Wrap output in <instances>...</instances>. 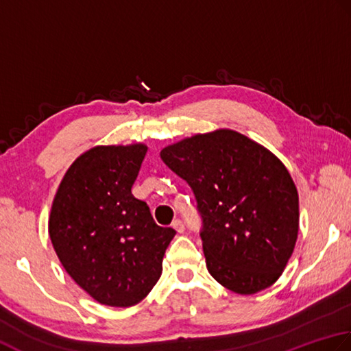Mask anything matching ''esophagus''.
Listing matches in <instances>:
<instances>
[{
    "mask_svg": "<svg viewBox=\"0 0 351 351\" xmlns=\"http://www.w3.org/2000/svg\"><path fill=\"white\" fill-rule=\"evenodd\" d=\"M173 228H174V230H176L177 233H183V232H184V224H183V221H180V219H176L174 223H173Z\"/></svg>",
    "mask_w": 351,
    "mask_h": 351,
    "instance_id": "esophagus-1",
    "label": "esophagus"
}]
</instances>
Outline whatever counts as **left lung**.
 <instances>
[{"label": "left lung", "instance_id": "1", "mask_svg": "<svg viewBox=\"0 0 351 351\" xmlns=\"http://www.w3.org/2000/svg\"><path fill=\"white\" fill-rule=\"evenodd\" d=\"M160 157L194 191L210 276L241 295L276 283L300 223L298 192L282 160L230 128L184 138Z\"/></svg>", "mask_w": 351, "mask_h": 351}]
</instances>
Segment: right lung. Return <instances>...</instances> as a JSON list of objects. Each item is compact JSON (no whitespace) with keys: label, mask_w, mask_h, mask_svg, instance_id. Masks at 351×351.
I'll list each match as a JSON object with an SVG mask.
<instances>
[{"label":"right lung","mask_w":351,"mask_h":351,"mask_svg":"<svg viewBox=\"0 0 351 351\" xmlns=\"http://www.w3.org/2000/svg\"><path fill=\"white\" fill-rule=\"evenodd\" d=\"M148 147L97 145L63 176L48 219L54 252L73 280L104 306L130 307L162 274L176 230L154 223L132 186Z\"/></svg>","instance_id":"add662e5"}]
</instances>
